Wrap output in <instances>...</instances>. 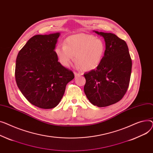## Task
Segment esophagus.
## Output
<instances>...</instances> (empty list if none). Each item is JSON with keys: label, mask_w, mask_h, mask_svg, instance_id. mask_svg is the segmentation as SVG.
<instances>
[{"label": "esophagus", "mask_w": 153, "mask_h": 153, "mask_svg": "<svg viewBox=\"0 0 153 153\" xmlns=\"http://www.w3.org/2000/svg\"><path fill=\"white\" fill-rule=\"evenodd\" d=\"M74 74H75V77L79 76V75H82V73H79V72H76V71H75Z\"/></svg>", "instance_id": "obj_1"}]
</instances>
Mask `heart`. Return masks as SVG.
Instances as JSON below:
<instances>
[{
	"label": "heart",
	"mask_w": 153,
	"mask_h": 153,
	"mask_svg": "<svg viewBox=\"0 0 153 153\" xmlns=\"http://www.w3.org/2000/svg\"><path fill=\"white\" fill-rule=\"evenodd\" d=\"M105 51L104 42L94 36L79 33L67 38L64 44H59L55 51L61 64L69 67L74 60L83 70L95 69L101 62Z\"/></svg>",
	"instance_id": "heart-1"
}]
</instances>
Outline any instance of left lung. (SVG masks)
Here are the masks:
<instances>
[{
  "label": "left lung",
  "instance_id": "left-lung-1",
  "mask_svg": "<svg viewBox=\"0 0 153 153\" xmlns=\"http://www.w3.org/2000/svg\"><path fill=\"white\" fill-rule=\"evenodd\" d=\"M105 42L100 64L84 74L85 93L93 105L106 107L120 101L128 88L132 62L124 40L112 33L95 31Z\"/></svg>",
  "mask_w": 153,
  "mask_h": 153
}]
</instances>
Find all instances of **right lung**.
Here are the masks:
<instances>
[{
    "label": "right lung",
    "mask_w": 153,
    "mask_h": 153,
    "mask_svg": "<svg viewBox=\"0 0 153 153\" xmlns=\"http://www.w3.org/2000/svg\"><path fill=\"white\" fill-rule=\"evenodd\" d=\"M60 33L35 35L19 51L16 60L15 79L25 98L41 109L56 107L67 84L75 75L63 67L54 51Z\"/></svg>",
    "instance_id": "right-lung-1"
}]
</instances>
